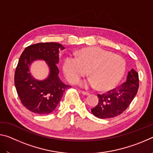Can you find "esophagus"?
I'll return each instance as SVG.
<instances>
[{
  "instance_id": "34e87169",
  "label": "esophagus",
  "mask_w": 153,
  "mask_h": 153,
  "mask_svg": "<svg viewBox=\"0 0 153 153\" xmlns=\"http://www.w3.org/2000/svg\"><path fill=\"white\" fill-rule=\"evenodd\" d=\"M82 93L83 95H85V96H88L89 95V93L87 92H85V91H82Z\"/></svg>"
}]
</instances>
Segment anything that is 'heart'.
Segmentation results:
<instances>
[{"label": "heart", "instance_id": "b5f03b06", "mask_svg": "<svg viewBox=\"0 0 153 153\" xmlns=\"http://www.w3.org/2000/svg\"><path fill=\"white\" fill-rule=\"evenodd\" d=\"M126 70L123 57L97 46L80 49L77 56L67 55L63 62V73L69 82L75 84L88 71L90 77L79 84L84 88L97 86L100 91L114 88L122 79Z\"/></svg>", "mask_w": 153, "mask_h": 153}]
</instances>
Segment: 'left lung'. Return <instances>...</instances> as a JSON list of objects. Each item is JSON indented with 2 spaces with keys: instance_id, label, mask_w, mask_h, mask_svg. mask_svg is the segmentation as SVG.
Here are the masks:
<instances>
[{
  "instance_id": "8db88e82",
  "label": "left lung",
  "mask_w": 153,
  "mask_h": 153,
  "mask_svg": "<svg viewBox=\"0 0 153 153\" xmlns=\"http://www.w3.org/2000/svg\"><path fill=\"white\" fill-rule=\"evenodd\" d=\"M139 87L138 74L131 69L126 82L116 88L98 94V105L91 109L93 115L100 119L113 118L120 115L132 101Z\"/></svg>"
}]
</instances>
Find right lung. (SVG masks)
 <instances>
[{
  "mask_svg": "<svg viewBox=\"0 0 153 153\" xmlns=\"http://www.w3.org/2000/svg\"><path fill=\"white\" fill-rule=\"evenodd\" d=\"M64 48L57 42L38 43L25 48L20 56L15 73V88L23 105L33 113H51L65 91L71 87L59 77V55ZM38 60L46 61L49 68V76L42 80L36 79L29 69L30 65Z\"/></svg>",
  "mask_w": 153,
  "mask_h": 153,
  "instance_id": "add662e5",
  "label": "right lung"
}]
</instances>
